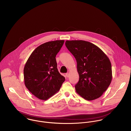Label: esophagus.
Masks as SVG:
<instances>
[{"label":"esophagus","instance_id":"obj_1","mask_svg":"<svg viewBox=\"0 0 131 131\" xmlns=\"http://www.w3.org/2000/svg\"><path fill=\"white\" fill-rule=\"evenodd\" d=\"M66 77H68H68H69V74L68 73H66Z\"/></svg>","mask_w":131,"mask_h":131}]
</instances>
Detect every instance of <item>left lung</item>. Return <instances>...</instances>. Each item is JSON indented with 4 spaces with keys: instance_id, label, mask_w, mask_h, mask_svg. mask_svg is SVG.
Wrapping results in <instances>:
<instances>
[{
    "instance_id": "1",
    "label": "left lung",
    "mask_w": 131,
    "mask_h": 131,
    "mask_svg": "<svg viewBox=\"0 0 131 131\" xmlns=\"http://www.w3.org/2000/svg\"><path fill=\"white\" fill-rule=\"evenodd\" d=\"M66 46L77 63L79 80L76 92L87 100L100 97L112 80V64L107 56L97 46L83 40H67Z\"/></svg>"
}]
</instances>
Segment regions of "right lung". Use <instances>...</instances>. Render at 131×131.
Instances as JSON below:
<instances>
[{
  "label": "right lung",
  "mask_w": 131,
  "mask_h": 131,
  "mask_svg": "<svg viewBox=\"0 0 131 131\" xmlns=\"http://www.w3.org/2000/svg\"><path fill=\"white\" fill-rule=\"evenodd\" d=\"M64 42L56 40L40 45L33 51L25 64V86L41 100H46L56 93L65 81V78L58 71L56 58Z\"/></svg>",
  "instance_id": "add662e5"
}]
</instances>
